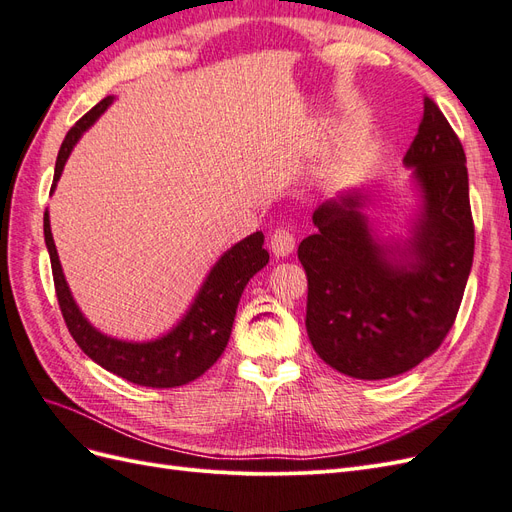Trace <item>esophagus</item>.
Returning a JSON list of instances; mask_svg holds the SVG:
<instances>
[{
    "instance_id": "obj_1",
    "label": "esophagus",
    "mask_w": 512,
    "mask_h": 512,
    "mask_svg": "<svg viewBox=\"0 0 512 512\" xmlns=\"http://www.w3.org/2000/svg\"><path fill=\"white\" fill-rule=\"evenodd\" d=\"M269 247L273 256L277 258H286L294 252V237L292 232L286 230V228H275L273 235H271V241H269Z\"/></svg>"
}]
</instances>
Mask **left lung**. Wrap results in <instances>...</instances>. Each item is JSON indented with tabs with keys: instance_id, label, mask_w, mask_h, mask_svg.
<instances>
[{
	"instance_id": "left-lung-1",
	"label": "left lung",
	"mask_w": 512,
	"mask_h": 512,
	"mask_svg": "<svg viewBox=\"0 0 512 512\" xmlns=\"http://www.w3.org/2000/svg\"><path fill=\"white\" fill-rule=\"evenodd\" d=\"M416 209L406 235L384 237L352 188L314 211L318 228L299 245L307 273L309 342L356 380L406 374L451 331L474 258L466 153L433 100L404 156Z\"/></svg>"
}]
</instances>
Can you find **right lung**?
Listing matches in <instances>:
<instances>
[{
	"mask_svg": "<svg viewBox=\"0 0 512 512\" xmlns=\"http://www.w3.org/2000/svg\"><path fill=\"white\" fill-rule=\"evenodd\" d=\"M113 100V96L104 98L85 117L76 121L66 134L57 153L51 194L57 188V181L64 173L72 149L102 117L106 108L113 104ZM44 243L51 256L57 301L74 342L79 344L91 361L106 371L138 386H151V389H175V386L188 384L203 376L220 359L230 339L243 288L269 262V252L262 247L265 245V235L256 230L254 235L228 247L215 260L205 282L200 284L196 297L177 324L156 339L128 342V339L106 335L96 329L85 318L81 307L76 305L53 241L49 209L44 211Z\"/></svg>",
	"mask_w": 512,
	"mask_h": 512,
	"instance_id": "obj_1",
	"label": "right lung"
}]
</instances>
